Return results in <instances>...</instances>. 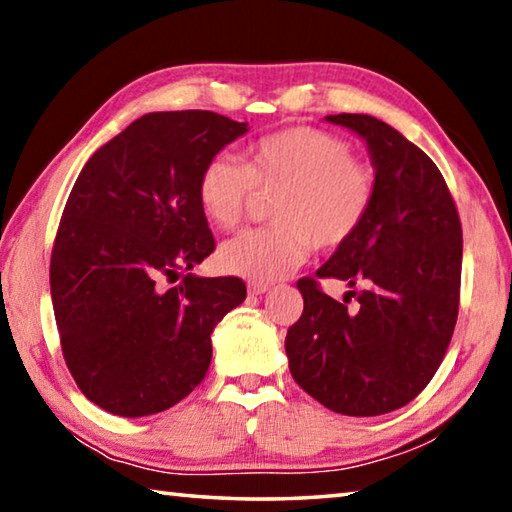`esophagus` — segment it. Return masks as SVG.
Here are the masks:
<instances>
[{
    "label": "esophagus",
    "mask_w": 512,
    "mask_h": 512,
    "mask_svg": "<svg viewBox=\"0 0 512 512\" xmlns=\"http://www.w3.org/2000/svg\"><path fill=\"white\" fill-rule=\"evenodd\" d=\"M268 289H271V287H268V284H264V282H250L248 284L250 296H262V293H266Z\"/></svg>",
    "instance_id": "34e87169"
}]
</instances>
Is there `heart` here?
<instances>
[{
	"mask_svg": "<svg viewBox=\"0 0 512 512\" xmlns=\"http://www.w3.org/2000/svg\"><path fill=\"white\" fill-rule=\"evenodd\" d=\"M272 198L268 228L241 232L219 250L223 271L273 282L311 248L336 250L359 235L375 203V176L343 137L311 126L264 135L248 162L219 153L198 178V203L216 228L232 230L255 198Z\"/></svg>",
	"mask_w": 512,
	"mask_h": 512,
	"instance_id": "heart-1",
	"label": "heart"
}]
</instances>
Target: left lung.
Here are the masks:
<instances>
[{
	"instance_id": "8db88e82",
	"label": "left lung",
	"mask_w": 512,
	"mask_h": 512,
	"mask_svg": "<svg viewBox=\"0 0 512 512\" xmlns=\"http://www.w3.org/2000/svg\"><path fill=\"white\" fill-rule=\"evenodd\" d=\"M325 119L366 140L375 203L359 235L316 277L298 280L305 309L284 348L302 391L329 411L370 418L418 397L445 357L461 300L463 230L443 173L400 131L370 115ZM323 276L367 289L339 303L319 289Z\"/></svg>"
}]
</instances>
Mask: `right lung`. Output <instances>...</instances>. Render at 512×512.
Returning a JSON list of instances; mask_svg holds the SVG:
<instances>
[{"instance_id": "right-lung-1", "label": "right lung", "mask_w": 512, "mask_h": 512, "mask_svg": "<svg viewBox=\"0 0 512 512\" xmlns=\"http://www.w3.org/2000/svg\"><path fill=\"white\" fill-rule=\"evenodd\" d=\"M248 131L210 110L149 112L85 162L51 250V302L69 372L121 418L171 409L201 384L212 329L246 300L239 277L161 282L214 250L198 178Z\"/></svg>"}]
</instances>
